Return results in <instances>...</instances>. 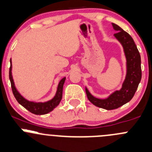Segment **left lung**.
<instances>
[{"label":"left lung","instance_id":"left-lung-1","mask_svg":"<svg viewBox=\"0 0 152 152\" xmlns=\"http://www.w3.org/2000/svg\"><path fill=\"white\" fill-rule=\"evenodd\" d=\"M114 29L117 31L114 36L121 43L126 58V75L120 90L114 91L107 98L99 99L91 95L86 88L87 97L92 104L97 107L112 110L118 109L130 101L134 97L141 80V59L137 48L132 37L119 26L112 23Z\"/></svg>","mask_w":152,"mask_h":152}]
</instances>
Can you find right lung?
<instances>
[{"label":"right lung","mask_w":152,"mask_h":152,"mask_svg":"<svg viewBox=\"0 0 152 152\" xmlns=\"http://www.w3.org/2000/svg\"><path fill=\"white\" fill-rule=\"evenodd\" d=\"M10 80L11 82L12 89L13 94L17 100V101L22 106L26 109L27 110L29 111L32 114L37 115H42L48 114L49 112H52L55 108L59 105L63 96V88H64V84L65 83L66 77L62 78L59 82L57 88L56 94L55 97L50 100H48L46 102H34V101H28V100L24 98L21 94L19 93L15 86L14 80L12 78V60L10 59Z\"/></svg>","instance_id":"add662e5"}]
</instances>
